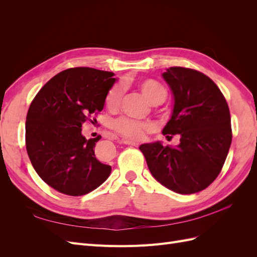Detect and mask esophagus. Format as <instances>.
<instances>
[{
  "instance_id": "34e87169",
  "label": "esophagus",
  "mask_w": 257,
  "mask_h": 257,
  "mask_svg": "<svg viewBox=\"0 0 257 257\" xmlns=\"http://www.w3.org/2000/svg\"><path fill=\"white\" fill-rule=\"evenodd\" d=\"M122 143H123V144H125V145L134 146V147H137V146H138V144H137V143H135V142H131V141H127V139H123Z\"/></svg>"
}]
</instances>
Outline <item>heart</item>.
Masks as SVG:
<instances>
[{
  "label": "heart",
  "mask_w": 257,
  "mask_h": 257,
  "mask_svg": "<svg viewBox=\"0 0 257 257\" xmlns=\"http://www.w3.org/2000/svg\"><path fill=\"white\" fill-rule=\"evenodd\" d=\"M138 89L144 94V96L149 100L151 104H161L166 97V90L163 85L153 79H144L138 82ZM123 94V88L121 84H116L112 87L106 96V106L109 109H115L119 106ZM113 128L130 139H141L145 132L150 130V123L138 122L127 118H120L115 120L112 124Z\"/></svg>",
  "instance_id": "heart-1"
}]
</instances>
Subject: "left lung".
Returning <instances> with one entry per match:
<instances>
[{"mask_svg":"<svg viewBox=\"0 0 257 257\" xmlns=\"http://www.w3.org/2000/svg\"><path fill=\"white\" fill-rule=\"evenodd\" d=\"M174 96L163 135H179L173 148L161 142L141 145L151 175L179 194L205 190L219 176L231 144L230 113L217 85L203 73L169 67L162 74ZM172 137V136H166Z\"/></svg>","mask_w":257,"mask_h":257,"instance_id":"left-lung-1","label":"left lung"}]
</instances>
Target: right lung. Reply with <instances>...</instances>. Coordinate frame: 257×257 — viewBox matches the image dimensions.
Wrapping results in <instances>:
<instances>
[{"label":"right lung","mask_w":257,"mask_h":257,"mask_svg":"<svg viewBox=\"0 0 257 257\" xmlns=\"http://www.w3.org/2000/svg\"><path fill=\"white\" fill-rule=\"evenodd\" d=\"M113 76L90 67L65 69L52 77L30 105L26 122L29 159L37 175L60 193L85 195L111 173V167L94 154L102 137L87 139L81 127L93 113L103 110L107 93L116 81Z\"/></svg>","instance_id":"1"}]
</instances>
